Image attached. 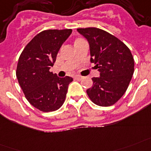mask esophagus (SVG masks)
Segmentation results:
<instances>
[{"label":"esophagus","instance_id":"esophagus-1","mask_svg":"<svg viewBox=\"0 0 151 151\" xmlns=\"http://www.w3.org/2000/svg\"><path fill=\"white\" fill-rule=\"evenodd\" d=\"M75 79H76V80H79V81H80V80H82V79H83V77L79 76H75Z\"/></svg>","mask_w":151,"mask_h":151}]
</instances>
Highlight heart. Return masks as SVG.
Returning <instances> with one entry per match:
<instances>
[{"instance_id": "obj_1", "label": "heart", "mask_w": 151, "mask_h": 151, "mask_svg": "<svg viewBox=\"0 0 151 151\" xmlns=\"http://www.w3.org/2000/svg\"><path fill=\"white\" fill-rule=\"evenodd\" d=\"M82 40H83V39H82V38H76V40H75L74 44H76V43H77V42H80V41H82Z\"/></svg>"}]
</instances>
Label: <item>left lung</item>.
<instances>
[{"label": "left lung", "mask_w": 151, "mask_h": 151, "mask_svg": "<svg viewBox=\"0 0 151 151\" xmlns=\"http://www.w3.org/2000/svg\"><path fill=\"white\" fill-rule=\"evenodd\" d=\"M88 41L91 62L100 72L93 77V86L86 93L94 104L110 106L125 93L134 73V59L128 47L120 39L96 27L79 28Z\"/></svg>", "instance_id": "obj_1"}]
</instances>
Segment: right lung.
I'll use <instances>...</instances> for the list:
<instances>
[{
  "label": "right lung",
  "instance_id": "obj_1",
  "mask_svg": "<svg viewBox=\"0 0 151 151\" xmlns=\"http://www.w3.org/2000/svg\"><path fill=\"white\" fill-rule=\"evenodd\" d=\"M72 29L46 30L35 36L19 56L16 77L30 103L42 112L57 110L65 102L73 79L59 78L50 72L60 48Z\"/></svg>",
  "mask_w": 151,
  "mask_h": 151
}]
</instances>
